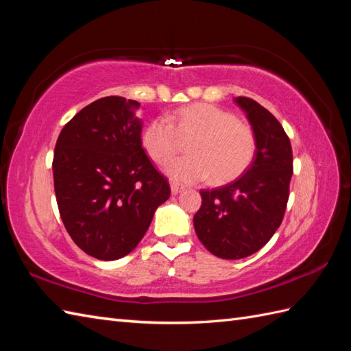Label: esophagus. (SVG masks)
Returning a JSON list of instances; mask_svg holds the SVG:
<instances>
[{
  "label": "esophagus",
  "mask_w": 351,
  "mask_h": 351,
  "mask_svg": "<svg viewBox=\"0 0 351 351\" xmlns=\"http://www.w3.org/2000/svg\"><path fill=\"white\" fill-rule=\"evenodd\" d=\"M170 190H171V195H178V193L184 191L185 187H182V185H180V184H171L170 185Z\"/></svg>",
  "instance_id": "34e87169"
}]
</instances>
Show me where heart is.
I'll use <instances>...</instances> for the list:
<instances>
[{"mask_svg":"<svg viewBox=\"0 0 351 351\" xmlns=\"http://www.w3.org/2000/svg\"><path fill=\"white\" fill-rule=\"evenodd\" d=\"M189 141V155L170 161L164 171L171 181L193 184L210 175L213 184L235 180L247 169L256 152V137L250 125L237 121L229 111L213 104H191L166 117L149 122L141 145L158 162H167Z\"/></svg>","mask_w":351,"mask_h":351,"instance_id":"obj_1","label":"heart"}]
</instances>
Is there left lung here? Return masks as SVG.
<instances>
[{
  "mask_svg": "<svg viewBox=\"0 0 351 351\" xmlns=\"http://www.w3.org/2000/svg\"><path fill=\"white\" fill-rule=\"evenodd\" d=\"M256 137L249 169L223 187L202 190V206L193 217L196 235L221 259L250 256L280 226L293 176L289 138L270 111L250 98H234Z\"/></svg>",
  "mask_w": 351,
  "mask_h": 351,
  "instance_id": "1",
  "label": "left lung"
}]
</instances>
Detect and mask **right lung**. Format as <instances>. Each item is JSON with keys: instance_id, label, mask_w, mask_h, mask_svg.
I'll use <instances>...</instances> for the list:
<instances>
[{"instance_id": "right-lung-1", "label": "right lung", "mask_w": 351, "mask_h": 351, "mask_svg": "<svg viewBox=\"0 0 351 351\" xmlns=\"http://www.w3.org/2000/svg\"><path fill=\"white\" fill-rule=\"evenodd\" d=\"M140 104L106 96L88 104L57 138L52 173L58 211L78 247L96 259L128 255L170 196L141 147Z\"/></svg>"}]
</instances>
